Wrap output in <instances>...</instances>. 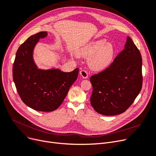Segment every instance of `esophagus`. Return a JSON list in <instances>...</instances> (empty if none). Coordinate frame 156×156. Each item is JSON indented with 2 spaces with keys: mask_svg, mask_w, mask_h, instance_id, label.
I'll list each match as a JSON object with an SVG mask.
<instances>
[{
  "mask_svg": "<svg viewBox=\"0 0 156 156\" xmlns=\"http://www.w3.org/2000/svg\"><path fill=\"white\" fill-rule=\"evenodd\" d=\"M80 76H81V77H82L83 78H88V73H87V71L86 70H85V69L81 70L80 72Z\"/></svg>",
  "mask_w": 156,
  "mask_h": 156,
  "instance_id": "1",
  "label": "esophagus"
}]
</instances>
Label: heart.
<instances>
[{"mask_svg": "<svg viewBox=\"0 0 156 156\" xmlns=\"http://www.w3.org/2000/svg\"><path fill=\"white\" fill-rule=\"evenodd\" d=\"M79 54L89 57L88 65L94 71H102L111 64L114 54V49L111 44L103 40L92 41L81 48Z\"/></svg>", "mask_w": 156, "mask_h": 156, "instance_id": "heart-1", "label": "heart"}]
</instances>
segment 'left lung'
I'll return each instance as SVG.
<instances>
[{"label":"left lung","mask_w":156,"mask_h":156,"mask_svg":"<svg viewBox=\"0 0 156 156\" xmlns=\"http://www.w3.org/2000/svg\"><path fill=\"white\" fill-rule=\"evenodd\" d=\"M141 54L128 37L123 51L105 70L92 75L90 104L98 113L114 116L126 111L142 87Z\"/></svg>","instance_id":"obj_1"}]
</instances>
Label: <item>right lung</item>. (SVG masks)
Returning a JSON list of instances; mask_svg holds the SVG:
<instances>
[{"instance_id":"1","label":"right lung","mask_w":156,"mask_h":156,"mask_svg":"<svg viewBox=\"0 0 156 156\" xmlns=\"http://www.w3.org/2000/svg\"><path fill=\"white\" fill-rule=\"evenodd\" d=\"M47 35V31H40L22 44L12 67L13 80L22 101L30 108L42 112L53 111L59 107L79 72L78 68L66 73L58 69L37 68L33 52L39 39Z\"/></svg>"}]
</instances>
